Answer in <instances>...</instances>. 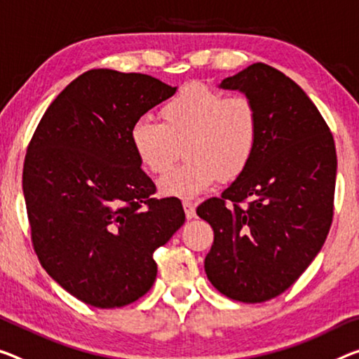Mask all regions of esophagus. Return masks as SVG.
I'll return each instance as SVG.
<instances>
[{
  "instance_id": "34e87169",
  "label": "esophagus",
  "mask_w": 359,
  "mask_h": 359,
  "mask_svg": "<svg viewBox=\"0 0 359 359\" xmlns=\"http://www.w3.org/2000/svg\"><path fill=\"white\" fill-rule=\"evenodd\" d=\"M183 208H184V213H186L187 219H192L196 217V205H194V203L189 202V201H184Z\"/></svg>"
}]
</instances>
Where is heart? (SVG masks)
Segmentation results:
<instances>
[{
  "instance_id": "b5f03b06",
  "label": "heart",
  "mask_w": 359,
  "mask_h": 359,
  "mask_svg": "<svg viewBox=\"0 0 359 359\" xmlns=\"http://www.w3.org/2000/svg\"><path fill=\"white\" fill-rule=\"evenodd\" d=\"M162 122L141 118L130 142L141 167L162 175L183 147L186 162L158 181L163 196L192 198L245 172L258 146L260 117L247 96H226L203 85H186L161 109Z\"/></svg>"
}]
</instances>
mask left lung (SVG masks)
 <instances>
[{"mask_svg": "<svg viewBox=\"0 0 359 359\" xmlns=\"http://www.w3.org/2000/svg\"><path fill=\"white\" fill-rule=\"evenodd\" d=\"M252 99L258 146L244 173L197 207L215 239L205 257L213 287L262 303L287 290L318 255L334 215V137L306 93L278 69L252 64L222 81Z\"/></svg>", "mask_w": 359, "mask_h": 359, "instance_id": "left-lung-1", "label": "left lung"}]
</instances>
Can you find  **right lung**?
<instances>
[{
	"mask_svg": "<svg viewBox=\"0 0 359 359\" xmlns=\"http://www.w3.org/2000/svg\"><path fill=\"white\" fill-rule=\"evenodd\" d=\"M176 86L93 69L46 109L27 149L22 189L38 260L86 305L120 308L157 276L154 252L184 223L176 197L156 198L130 130Z\"/></svg>",
	"mask_w": 359,
	"mask_h": 359,
	"instance_id": "obj_1",
	"label": "right lung"
}]
</instances>
